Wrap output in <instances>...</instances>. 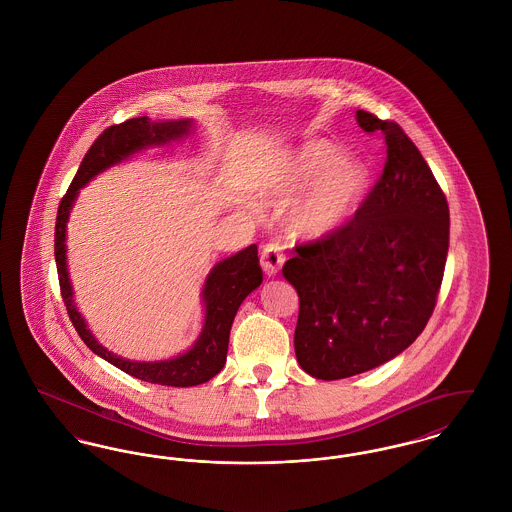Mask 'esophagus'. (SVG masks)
Here are the masks:
<instances>
[{"mask_svg": "<svg viewBox=\"0 0 512 512\" xmlns=\"http://www.w3.org/2000/svg\"><path fill=\"white\" fill-rule=\"evenodd\" d=\"M260 262H262V268L268 273V275H275L283 262H285V252H283V246L279 243H268L262 248V254H260Z\"/></svg>", "mask_w": 512, "mask_h": 512, "instance_id": "esophagus-1", "label": "esophagus"}]
</instances>
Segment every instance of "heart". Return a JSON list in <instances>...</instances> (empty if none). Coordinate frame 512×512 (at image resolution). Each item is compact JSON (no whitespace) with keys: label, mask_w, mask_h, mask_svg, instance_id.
<instances>
[{"label":"heart","mask_w":512,"mask_h":512,"mask_svg":"<svg viewBox=\"0 0 512 512\" xmlns=\"http://www.w3.org/2000/svg\"><path fill=\"white\" fill-rule=\"evenodd\" d=\"M325 142L304 146L287 173L285 192H295L310 180L291 210V225L306 237H323L341 227L352 214L364 183L366 169L349 156H335Z\"/></svg>","instance_id":"obj_1"}]
</instances>
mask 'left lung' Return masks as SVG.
<instances>
[{"label": "left lung", "instance_id": "obj_1", "mask_svg": "<svg viewBox=\"0 0 512 512\" xmlns=\"http://www.w3.org/2000/svg\"><path fill=\"white\" fill-rule=\"evenodd\" d=\"M387 160L354 217L296 244L283 275L298 293L296 360L318 379H343L389 362L424 331L449 250V204L403 129L364 109Z\"/></svg>", "mask_w": 512, "mask_h": 512}]
</instances>
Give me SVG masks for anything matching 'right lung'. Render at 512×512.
Segmentation results:
<instances>
[{
  "mask_svg": "<svg viewBox=\"0 0 512 512\" xmlns=\"http://www.w3.org/2000/svg\"><path fill=\"white\" fill-rule=\"evenodd\" d=\"M190 119L181 121H165L152 123L148 117H135L121 125H111L102 135L94 140L86 156L82 158L81 167L67 189V194L59 202L57 219H55V264L59 275V289L69 314V320L75 325L81 335L84 345L94 354L102 356L115 368L123 370L129 376L138 377L148 383H160L171 387H192L210 381L217 376L227 360L229 347V331L235 320V314L244 298L250 295L262 283V268L258 260V246L250 244L239 254L221 260L210 271L204 285V304L206 318L204 327L194 343V347L171 360L160 362H135L125 360L108 349H104L86 323L82 320L81 312H77L73 302V289L67 273V258H65V227L71 206L79 194V190L98 173L106 171L111 165L127 160L138 150L154 144H165L169 140L181 138L189 133Z\"/></svg>",
  "mask_w": 512,
  "mask_h": 512,
  "instance_id": "add662e5",
  "label": "right lung"
}]
</instances>
